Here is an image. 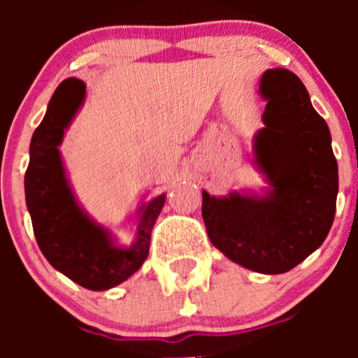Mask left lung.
<instances>
[{
    "label": "left lung",
    "instance_id": "8db88e82",
    "mask_svg": "<svg viewBox=\"0 0 358 358\" xmlns=\"http://www.w3.org/2000/svg\"><path fill=\"white\" fill-rule=\"evenodd\" d=\"M265 128L255 138V162L270 189L265 196L202 190V218L213 246L259 273H284L312 255L333 225L338 162L327 122L287 69L266 71Z\"/></svg>",
    "mask_w": 358,
    "mask_h": 358
}]
</instances>
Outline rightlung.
I'll use <instances>...</instances> for the list:
<instances>
[{
    "label": "right lung",
    "mask_w": 358,
    "mask_h": 358,
    "mask_svg": "<svg viewBox=\"0 0 358 358\" xmlns=\"http://www.w3.org/2000/svg\"><path fill=\"white\" fill-rule=\"evenodd\" d=\"M85 95V83L74 78L60 83L53 93L31 140L25 202L38 246L50 265L86 289L106 291L129 279L145 262L166 196L138 209L136 237L129 248L117 246L109 230L83 211L69 185L59 145Z\"/></svg>",
    "instance_id": "add662e5"
}]
</instances>
